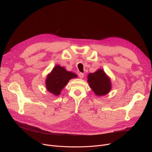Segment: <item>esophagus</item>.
<instances>
[{
  "mask_svg": "<svg viewBox=\"0 0 152 152\" xmlns=\"http://www.w3.org/2000/svg\"><path fill=\"white\" fill-rule=\"evenodd\" d=\"M78 76H79V78H80V79H83V78L84 77V75L83 73H79L78 74Z\"/></svg>",
  "mask_w": 152,
  "mask_h": 152,
  "instance_id": "1",
  "label": "esophagus"
}]
</instances>
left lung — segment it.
Segmentation results:
<instances>
[{
	"instance_id": "left-lung-1",
	"label": "left lung",
	"mask_w": 152,
	"mask_h": 152,
	"mask_svg": "<svg viewBox=\"0 0 152 152\" xmlns=\"http://www.w3.org/2000/svg\"><path fill=\"white\" fill-rule=\"evenodd\" d=\"M88 83L92 90L97 95H104L111 89L110 79L102 69L88 75Z\"/></svg>"
}]
</instances>
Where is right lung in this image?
<instances>
[{
    "instance_id": "right-lung-1",
    "label": "right lung",
    "mask_w": 152,
    "mask_h": 152,
    "mask_svg": "<svg viewBox=\"0 0 152 152\" xmlns=\"http://www.w3.org/2000/svg\"><path fill=\"white\" fill-rule=\"evenodd\" d=\"M76 77L77 76L75 73L67 71L63 67L56 66L47 77L45 82L47 89L52 94L58 95L69 79Z\"/></svg>"
}]
</instances>
